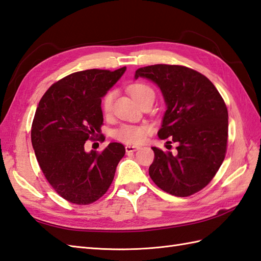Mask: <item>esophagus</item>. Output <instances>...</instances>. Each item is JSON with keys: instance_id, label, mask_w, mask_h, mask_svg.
I'll list each match as a JSON object with an SVG mask.
<instances>
[{"instance_id": "34e87169", "label": "esophagus", "mask_w": 261, "mask_h": 261, "mask_svg": "<svg viewBox=\"0 0 261 261\" xmlns=\"http://www.w3.org/2000/svg\"><path fill=\"white\" fill-rule=\"evenodd\" d=\"M140 148H141L140 146H136V145H126L125 146V149H126L127 153H133V152H135V150L140 149Z\"/></svg>"}]
</instances>
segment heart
<instances>
[{
	"mask_svg": "<svg viewBox=\"0 0 261 261\" xmlns=\"http://www.w3.org/2000/svg\"><path fill=\"white\" fill-rule=\"evenodd\" d=\"M129 92L132 97L134 98L136 101L141 99L143 96L147 94H154L150 87L144 84H134L129 87ZM115 97V91H108L107 94L103 96L101 101L102 111L105 114H109L112 111L113 101ZM150 132V128L145 125H123L119 128L114 132L115 138H117L118 141H121L127 144H141L147 136L148 133Z\"/></svg>",
	"mask_w": 261,
	"mask_h": 261,
	"instance_id": "heart-1",
	"label": "heart"
}]
</instances>
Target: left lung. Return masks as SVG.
Listing matches in <instances>:
<instances>
[{
	"instance_id": "1",
	"label": "left lung",
	"mask_w": 261,
	"mask_h": 261,
	"mask_svg": "<svg viewBox=\"0 0 261 261\" xmlns=\"http://www.w3.org/2000/svg\"><path fill=\"white\" fill-rule=\"evenodd\" d=\"M159 87L166 111L158 133L177 143V153L152 147L149 176L165 192L189 196L210 183L227 150L228 111L214 85L203 74L183 66L154 65L137 69L135 79Z\"/></svg>"
}]
</instances>
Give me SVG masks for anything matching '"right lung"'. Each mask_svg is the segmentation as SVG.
Returning <instances> with one entry per match:
<instances>
[{"label":"right lung","instance_id":"1","mask_svg":"<svg viewBox=\"0 0 261 261\" xmlns=\"http://www.w3.org/2000/svg\"><path fill=\"white\" fill-rule=\"evenodd\" d=\"M125 71L126 67L71 73L52 85L39 102L31 129L34 153L51 187L71 203L101 198L125 155L120 143H111L101 153L85 150L86 141L101 132V98Z\"/></svg>","mask_w":261,"mask_h":261}]
</instances>
